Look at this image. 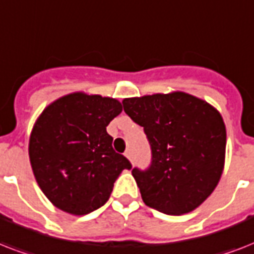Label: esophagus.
Masks as SVG:
<instances>
[{"mask_svg": "<svg viewBox=\"0 0 254 254\" xmlns=\"http://www.w3.org/2000/svg\"><path fill=\"white\" fill-rule=\"evenodd\" d=\"M125 157H127V159H131V150H130V149H127V150L125 151Z\"/></svg>", "mask_w": 254, "mask_h": 254, "instance_id": "1", "label": "esophagus"}]
</instances>
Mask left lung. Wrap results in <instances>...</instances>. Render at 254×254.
I'll return each instance as SVG.
<instances>
[{
	"mask_svg": "<svg viewBox=\"0 0 254 254\" xmlns=\"http://www.w3.org/2000/svg\"><path fill=\"white\" fill-rule=\"evenodd\" d=\"M123 105L151 146L150 167L131 170L143 203L167 215L197 208L224 170L227 130L220 112L181 91L129 97Z\"/></svg>",
	"mask_w": 254,
	"mask_h": 254,
	"instance_id": "left-lung-1",
	"label": "left lung"
}]
</instances>
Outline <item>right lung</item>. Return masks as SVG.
<instances>
[{
  "instance_id": "right-lung-1",
  "label": "right lung",
  "mask_w": 254,
  "mask_h": 254,
  "mask_svg": "<svg viewBox=\"0 0 254 254\" xmlns=\"http://www.w3.org/2000/svg\"><path fill=\"white\" fill-rule=\"evenodd\" d=\"M123 112L117 99L73 92L47 105L34 124L29 157L38 186L57 208L87 215L111 196L130 162L112 147L107 127Z\"/></svg>"
}]
</instances>
